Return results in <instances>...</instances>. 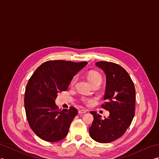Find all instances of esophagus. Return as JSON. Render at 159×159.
<instances>
[{
  "mask_svg": "<svg viewBox=\"0 0 159 159\" xmlns=\"http://www.w3.org/2000/svg\"><path fill=\"white\" fill-rule=\"evenodd\" d=\"M87 112V110H84V109H80L79 111V113H85Z\"/></svg>",
  "mask_w": 159,
  "mask_h": 159,
  "instance_id": "esophagus-1",
  "label": "esophagus"
}]
</instances>
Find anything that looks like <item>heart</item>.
Instances as JSON below:
<instances>
[{"mask_svg": "<svg viewBox=\"0 0 159 159\" xmlns=\"http://www.w3.org/2000/svg\"><path fill=\"white\" fill-rule=\"evenodd\" d=\"M87 79L90 84L93 82H95V81H99L101 83V81H102V76H101V75L98 72H96V71L89 72L87 74ZM75 81H76V78L74 77V78H72L70 80V85L74 84L75 83ZM82 101L84 103H86V100L84 99H82Z\"/></svg>", "mask_w": 159, "mask_h": 159, "instance_id": "b5f03b06", "label": "heart"}]
</instances>
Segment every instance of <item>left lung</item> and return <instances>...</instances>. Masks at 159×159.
Segmentation results:
<instances>
[{"label": "left lung", "mask_w": 159, "mask_h": 159, "mask_svg": "<svg viewBox=\"0 0 159 159\" xmlns=\"http://www.w3.org/2000/svg\"><path fill=\"white\" fill-rule=\"evenodd\" d=\"M106 75V88L101 107L109 111L102 119L96 111H91L93 121L89 134L100 143H109L120 138L131 124L135 114L136 90L132 80L124 68L113 62L101 61L95 64Z\"/></svg>", "instance_id": "left-lung-1"}]
</instances>
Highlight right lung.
<instances>
[{
	"instance_id": "1",
	"label": "right lung",
	"mask_w": 159,
	"mask_h": 159,
	"mask_svg": "<svg viewBox=\"0 0 159 159\" xmlns=\"http://www.w3.org/2000/svg\"><path fill=\"white\" fill-rule=\"evenodd\" d=\"M87 64L47 61L31 76L25 89L24 104L30 128L41 139L55 142L66 136L78 110L74 107L60 110L55 99L57 93L66 91L71 79Z\"/></svg>"
}]
</instances>
